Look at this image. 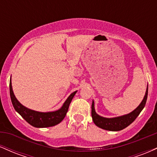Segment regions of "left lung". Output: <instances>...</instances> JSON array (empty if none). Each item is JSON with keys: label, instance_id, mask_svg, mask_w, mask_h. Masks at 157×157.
Segmentation results:
<instances>
[{"label": "left lung", "instance_id": "obj_1", "mask_svg": "<svg viewBox=\"0 0 157 157\" xmlns=\"http://www.w3.org/2000/svg\"><path fill=\"white\" fill-rule=\"evenodd\" d=\"M147 91H148V86H147L145 94L141 103L134 111L129 113H127V114L112 118L103 117L97 114L95 111L94 102L93 100L92 104H91V117H92L93 122H94V124L97 127L106 131H118L125 128L126 127L131 125L134 121L135 119L137 117L145 107L147 98Z\"/></svg>", "mask_w": 157, "mask_h": 157}]
</instances>
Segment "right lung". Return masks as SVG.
Segmentation results:
<instances>
[{
  "label": "right lung",
  "instance_id": "1",
  "mask_svg": "<svg viewBox=\"0 0 157 157\" xmlns=\"http://www.w3.org/2000/svg\"><path fill=\"white\" fill-rule=\"evenodd\" d=\"M77 91H74L68 96L60 109L55 111L40 112V111L29 109L23 105L17 100L15 94H14L11 79L10 82V97L14 109L29 124L35 128L52 127V126H55L60 123L66 117L70 103H71V100H72L73 97H75Z\"/></svg>",
  "mask_w": 157,
  "mask_h": 157
}]
</instances>
